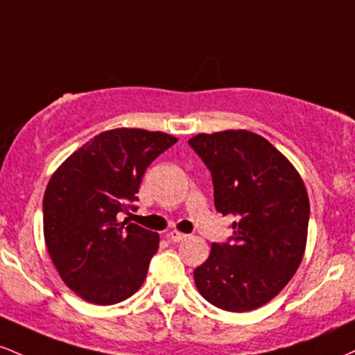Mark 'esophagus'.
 I'll return each mask as SVG.
<instances>
[{
    "instance_id": "obj_1",
    "label": "esophagus",
    "mask_w": 355,
    "mask_h": 355,
    "mask_svg": "<svg viewBox=\"0 0 355 355\" xmlns=\"http://www.w3.org/2000/svg\"><path fill=\"white\" fill-rule=\"evenodd\" d=\"M186 236H188V234L181 233V231H178V230H173V231H169V233H167V238H169V240L174 241V243L182 241Z\"/></svg>"
}]
</instances>
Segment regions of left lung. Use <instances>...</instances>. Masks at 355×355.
Here are the masks:
<instances>
[{"mask_svg": "<svg viewBox=\"0 0 355 355\" xmlns=\"http://www.w3.org/2000/svg\"><path fill=\"white\" fill-rule=\"evenodd\" d=\"M191 149L209 169L214 208L231 214L233 236L213 243L194 270L202 297L228 312L268 304L304 258L310 202L304 181L284 154L248 130L198 134Z\"/></svg>", "mask_w": 355, "mask_h": 355, "instance_id": "obj_1", "label": "left lung"}]
</instances>
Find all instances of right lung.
I'll use <instances>...</instances> for the list:
<instances>
[{
    "label": "right lung",
    "instance_id": "obj_1",
    "mask_svg": "<svg viewBox=\"0 0 355 355\" xmlns=\"http://www.w3.org/2000/svg\"><path fill=\"white\" fill-rule=\"evenodd\" d=\"M176 142L144 129L107 130L51 176L43 196L46 248L62 280L83 300L114 305L144 284L159 234L117 216L135 209L146 169Z\"/></svg>",
    "mask_w": 355,
    "mask_h": 355
}]
</instances>
